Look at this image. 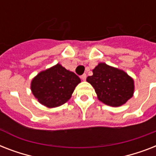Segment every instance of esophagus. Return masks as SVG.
<instances>
[{
  "label": "esophagus",
  "mask_w": 156,
  "mask_h": 156,
  "mask_svg": "<svg viewBox=\"0 0 156 156\" xmlns=\"http://www.w3.org/2000/svg\"><path fill=\"white\" fill-rule=\"evenodd\" d=\"M81 78H82L83 81H85L86 78H87V74H86V73H83V75L81 76Z\"/></svg>",
  "instance_id": "34e87169"
}]
</instances>
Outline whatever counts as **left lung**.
Returning <instances> with one entry per match:
<instances>
[{
  "mask_svg": "<svg viewBox=\"0 0 156 156\" xmlns=\"http://www.w3.org/2000/svg\"><path fill=\"white\" fill-rule=\"evenodd\" d=\"M93 75L87 81L97 94L99 100L112 107L126 104L133 95L134 83L125 71L100 63L92 70Z\"/></svg>",
  "mask_w": 156,
  "mask_h": 156,
  "instance_id": "1",
  "label": "left lung"
}]
</instances>
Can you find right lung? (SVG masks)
I'll return each mask as SVG.
<instances>
[{"instance_id": "1", "label": "right lung", "mask_w": 156, "mask_h": 156, "mask_svg": "<svg viewBox=\"0 0 156 156\" xmlns=\"http://www.w3.org/2000/svg\"><path fill=\"white\" fill-rule=\"evenodd\" d=\"M81 83L73 72L60 64L41 71L33 78L30 89L38 101L48 108H56L66 103Z\"/></svg>"}]
</instances>
